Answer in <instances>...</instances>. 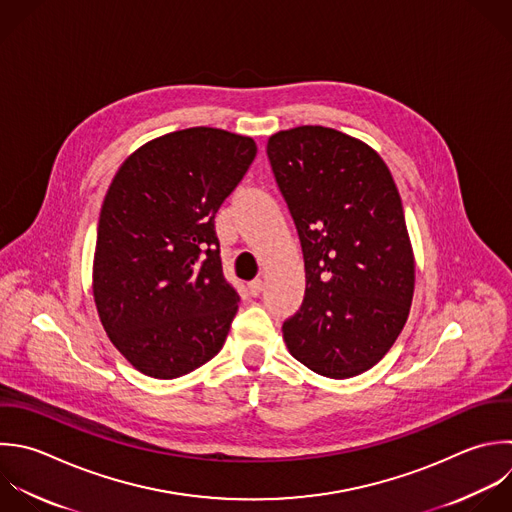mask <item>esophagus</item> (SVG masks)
I'll list each match as a JSON object with an SVG mask.
<instances>
[{
    "instance_id": "1",
    "label": "esophagus",
    "mask_w": 512,
    "mask_h": 512,
    "mask_svg": "<svg viewBox=\"0 0 512 512\" xmlns=\"http://www.w3.org/2000/svg\"><path fill=\"white\" fill-rule=\"evenodd\" d=\"M262 288H264V282H262V278H256V280L248 282V290H250V294H252V296H258V294L262 292Z\"/></svg>"
}]
</instances>
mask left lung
<instances>
[{
    "label": "left lung",
    "instance_id": "1",
    "mask_svg": "<svg viewBox=\"0 0 512 512\" xmlns=\"http://www.w3.org/2000/svg\"><path fill=\"white\" fill-rule=\"evenodd\" d=\"M266 154L298 230L306 292L282 324L290 354L326 378L372 368L402 332L414 254L388 166L324 126L270 136Z\"/></svg>",
    "mask_w": 512,
    "mask_h": 512
}]
</instances>
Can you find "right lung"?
<instances>
[{"mask_svg":"<svg viewBox=\"0 0 512 512\" xmlns=\"http://www.w3.org/2000/svg\"><path fill=\"white\" fill-rule=\"evenodd\" d=\"M256 152L248 136L200 126L144 144L116 172L92 286L106 334L136 370L178 378L224 346L240 296L214 218Z\"/></svg>","mask_w":512,"mask_h":512,"instance_id":"add662e5","label":"right lung"}]
</instances>
